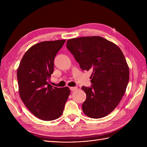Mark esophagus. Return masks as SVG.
Instances as JSON below:
<instances>
[{
  "label": "esophagus",
  "mask_w": 147,
  "mask_h": 147,
  "mask_svg": "<svg viewBox=\"0 0 147 147\" xmlns=\"http://www.w3.org/2000/svg\"><path fill=\"white\" fill-rule=\"evenodd\" d=\"M78 89V87L77 86H74V87H71L70 88V90H71L72 92L73 91H75V90H76Z\"/></svg>",
  "instance_id": "34e87169"
}]
</instances>
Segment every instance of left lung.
I'll return each instance as SVG.
<instances>
[{"label": "left lung", "mask_w": 147, "mask_h": 147, "mask_svg": "<svg viewBox=\"0 0 147 147\" xmlns=\"http://www.w3.org/2000/svg\"><path fill=\"white\" fill-rule=\"evenodd\" d=\"M66 47L83 71H92V85L82 86L86 95L82 110L98 119L117 107L129 82V67L119 47L101 36L68 40Z\"/></svg>", "instance_id": "1"}]
</instances>
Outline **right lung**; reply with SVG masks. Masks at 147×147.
I'll list each match as a JSON object with an SVG mask.
<instances>
[{
  "label": "right lung",
  "instance_id": "right-lung-1",
  "mask_svg": "<svg viewBox=\"0 0 147 147\" xmlns=\"http://www.w3.org/2000/svg\"><path fill=\"white\" fill-rule=\"evenodd\" d=\"M65 40L42 42L28 50L17 71L19 92L28 110L43 121H52L63 112L70 94L68 87L49 84L54 72V59Z\"/></svg>",
  "mask_w": 147,
  "mask_h": 147
}]
</instances>
